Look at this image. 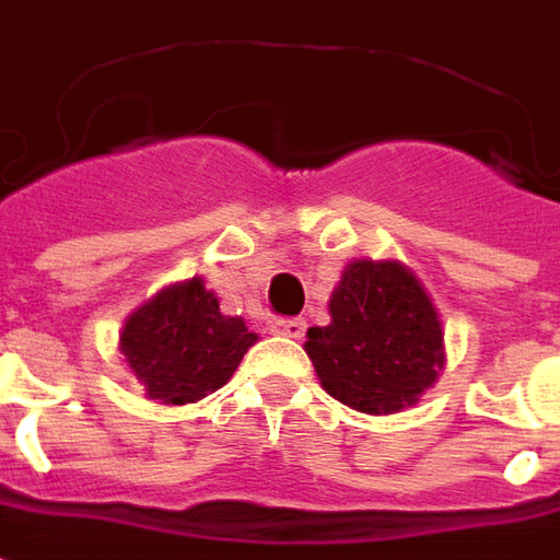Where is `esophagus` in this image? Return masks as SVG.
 Returning a JSON list of instances; mask_svg holds the SVG:
<instances>
[{"mask_svg":"<svg viewBox=\"0 0 560 560\" xmlns=\"http://www.w3.org/2000/svg\"><path fill=\"white\" fill-rule=\"evenodd\" d=\"M273 331L299 340V337H304V331H307V323H304V319H277V323H273Z\"/></svg>","mask_w":560,"mask_h":560,"instance_id":"1","label":"esophagus"}]
</instances>
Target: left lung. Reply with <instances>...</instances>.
<instances>
[{
	"instance_id": "8db88e82",
	"label": "left lung",
	"mask_w": 560,
	"mask_h": 560,
	"mask_svg": "<svg viewBox=\"0 0 560 560\" xmlns=\"http://www.w3.org/2000/svg\"><path fill=\"white\" fill-rule=\"evenodd\" d=\"M331 323L307 328L304 352L323 388L359 413L413 407L446 364L443 319L398 259H352L328 299Z\"/></svg>"
}]
</instances>
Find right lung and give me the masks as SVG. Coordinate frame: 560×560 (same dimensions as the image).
Wrapping results in <instances>:
<instances>
[{"label": "right lung", "instance_id": "obj_1", "mask_svg": "<svg viewBox=\"0 0 560 560\" xmlns=\"http://www.w3.org/2000/svg\"><path fill=\"white\" fill-rule=\"evenodd\" d=\"M259 340L241 316H225L205 277L162 287L120 328V352L147 398L196 404L225 386Z\"/></svg>", "mask_w": 560, "mask_h": 560}]
</instances>
